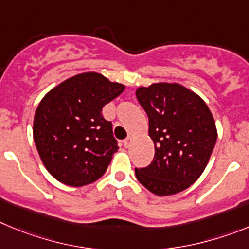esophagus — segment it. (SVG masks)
<instances>
[{
    "instance_id": "1",
    "label": "esophagus",
    "mask_w": 249,
    "mask_h": 249,
    "mask_svg": "<svg viewBox=\"0 0 249 249\" xmlns=\"http://www.w3.org/2000/svg\"><path fill=\"white\" fill-rule=\"evenodd\" d=\"M131 142H133V138H131V136H127V138L124 140V146L129 147L130 145H131Z\"/></svg>"
}]
</instances>
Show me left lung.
Returning <instances> with one entry per match:
<instances>
[{
	"mask_svg": "<svg viewBox=\"0 0 249 249\" xmlns=\"http://www.w3.org/2000/svg\"><path fill=\"white\" fill-rule=\"evenodd\" d=\"M136 98L149 116L154 160L135 169L136 178L156 196L178 194L202 175L217 140L211 110L200 95L178 83L139 87Z\"/></svg>",
	"mask_w": 249,
	"mask_h": 249,
	"instance_id": "8db88e82",
	"label": "left lung"
}]
</instances>
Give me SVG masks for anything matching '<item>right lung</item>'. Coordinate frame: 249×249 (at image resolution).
Masks as SVG:
<instances>
[{
	"instance_id": "add662e5",
	"label": "right lung",
	"mask_w": 249,
	"mask_h": 249,
	"mask_svg": "<svg viewBox=\"0 0 249 249\" xmlns=\"http://www.w3.org/2000/svg\"><path fill=\"white\" fill-rule=\"evenodd\" d=\"M124 90V84L86 71L44 95L35 114L33 139L44 167L55 180L82 187L104 175L119 147L102 109Z\"/></svg>"
}]
</instances>
